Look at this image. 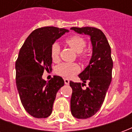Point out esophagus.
<instances>
[{
  "mask_svg": "<svg viewBox=\"0 0 132 132\" xmlns=\"http://www.w3.org/2000/svg\"><path fill=\"white\" fill-rule=\"evenodd\" d=\"M69 82H70V80H69V79H67V78H65V79H64V83H65V84H66V85H69Z\"/></svg>",
  "mask_w": 132,
  "mask_h": 132,
  "instance_id": "esophagus-1",
  "label": "esophagus"
}]
</instances>
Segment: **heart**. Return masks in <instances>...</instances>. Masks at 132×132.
<instances>
[{"label": "heart", "instance_id": "heart-1", "mask_svg": "<svg viewBox=\"0 0 132 132\" xmlns=\"http://www.w3.org/2000/svg\"><path fill=\"white\" fill-rule=\"evenodd\" d=\"M66 43L70 47L78 53V57L82 61L87 60L88 54L87 51L83 49L86 46V41L79 35H73L66 39ZM51 57L53 61L57 62L59 60L60 55V46L57 42H54L51 46ZM80 71V66L76 63H63L56 67V73L58 75L66 78L73 77Z\"/></svg>", "mask_w": 132, "mask_h": 132}]
</instances>
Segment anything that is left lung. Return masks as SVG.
Segmentation results:
<instances>
[{
	"label": "left lung",
	"instance_id": "left-lung-1",
	"mask_svg": "<svg viewBox=\"0 0 132 132\" xmlns=\"http://www.w3.org/2000/svg\"><path fill=\"white\" fill-rule=\"evenodd\" d=\"M79 34L90 37L93 55L89 65L78 77L83 83L89 82L88 87L83 89L84 83L70 81L72 88L71 111L78 119H87L93 116L102 107L112 80L113 61L111 57L110 46L101 30L95 27L71 28Z\"/></svg>",
	"mask_w": 132,
	"mask_h": 132
}]
</instances>
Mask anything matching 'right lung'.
<instances>
[{"instance_id":"add662e5","label":"right lung","mask_w":132,"mask_h":132,"mask_svg":"<svg viewBox=\"0 0 132 132\" xmlns=\"http://www.w3.org/2000/svg\"><path fill=\"white\" fill-rule=\"evenodd\" d=\"M69 30L44 27L33 31L24 41L15 62L16 86L24 110L36 118L52 114L58 90L64 85L61 76H54L46 82L44 71L52 69L51 46Z\"/></svg>"}]
</instances>
